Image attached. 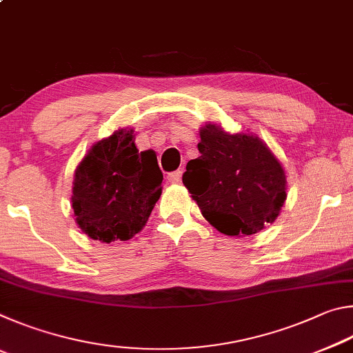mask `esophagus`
<instances>
[{
	"label": "esophagus",
	"instance_id": "esophagus-1",
	"mask_svg": "<svg viewBox=\"0 0 353 353\" xmlns=\"http://www.w3.org/2000/svg\"><path fill=\"white\" fill-rule=\"evenodd\" d=\"M166 179H168V182H171V183H179V182H181V179H182V171L179 170V171H174V172H170V174L166 176Z\"/></svg>",
	"mask_w": 353,
	"mask_h": 353
}]
</instances>
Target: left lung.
<instances>
[{
	"mask_svg": "<svg viewBox=\"0 0 353 353\" xmlns=\"http://www.w3.org/2000/svg\"><path fill=\"white\" fill-rule=\"evenodd\" d=\"M199 157L182 182L208 223L229 236L254 235L272 224L286 201L282 163L255 134H229L214 123L199 129Z\"/></svg>",
	"mask_w": 353,
	"mask_h": 353,
	"instance_id": "1",
	"label": "left lung"
}]
</instances>
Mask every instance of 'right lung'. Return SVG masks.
Returning <instances> with one entry per match:
<instances>
[{
  "instance_id": "obj_1",
  "label": "right lung",
  "mask_w": 353,
  "mask_h": 353,
  "mask_svg": "<svg viewBox=\"0 0 353 353\" xmlns=\"http://www.w3.org/2000/svg\"><path fill=\"white\" fill-rule=\"evenodd\" d=\"M163 174L152 152H139L134 129L94 143L77 165L71 207L79 229L101 243L128 241L146 225L162 194Z\"/></svg>"
}]
</instances>
